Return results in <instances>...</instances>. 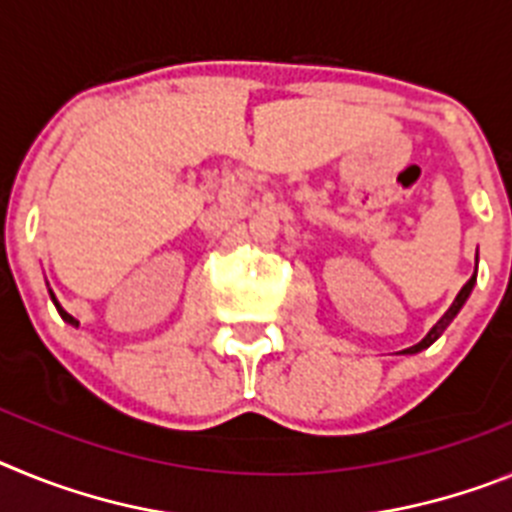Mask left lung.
<instances>
[{"instance_id":"8db88e82","label":"left lung","mask_w":512,"mask_h":512,"mask_svg":"<svg viewBox=\"0 0 512 512\" xmlns=\"http://www.w3.org/2000/svg\"><path fill=\"white\" fill-rule=\"evenodd\" d=\"M474 283H477V270H474V275H471L469 281H466V286L461 288L459 291V296H456V299H453V304L448 306V311L446 314H443L441 319H438V322H435V327L433 330L428 332V335L422 337L420 342H417V345H412V348H407V350H402V353H420V350H425V348H430V345H433L435 340H438V337L443 335V330H446L448 324L453 322V317H456V314H459L461 311V306L466 304V299H469V293H471V288H474Z\"/></svg>"}]
</instances>
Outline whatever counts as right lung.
<instances>
[{
	"label": "right lung",
	"instance_id": "1",
	"mask_svg": "<svg viewBox=\"0 0 512 512\" xmlns=\"http://www.w3.org/2000/svg\"><path fill=\"white\" fill-rule=\"evenodd\" d=\"M48 293H51V301H53V304H56V309H59L61 319H64V322H69V324H74V327H79V322H77V319L71 317V314H66L64 309H61V304H59V301H56V296H53V291H48Z\"/></svg>",
	"mask_w": 512,
	"mask_h": 512
}]
</instances>
